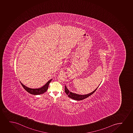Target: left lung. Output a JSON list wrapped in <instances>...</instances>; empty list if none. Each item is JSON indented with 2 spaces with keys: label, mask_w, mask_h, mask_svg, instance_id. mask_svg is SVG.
I'll return each instance as SVG.
<instances>
[{
  "label": "left lung",
  "mask_w": 133,
  "mask_h": 133,
  "mask_svg": "<svg viewBox=\"0 0 133 133\" xmlns=\"http://www.w3.org/2000/svg\"><path fill=\"white\" fill-rule=\"evenodd\" d=\"M98 87V86L96 88V89L94 90V91H92V92L89 93V94H85V95H79V94H76L75 93L71 92L69 91L68 89H67L66 86L65 85V92L69 98H71V99H74L75 100L79 101V100H82L85 99L86 98L89 97V96H90L91 95L93 94L96 91Z\"/></svg>",
  "instance_id": "1"
}]
</instances>
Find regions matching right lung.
<instances>
[{"label": "right lung", "instance_id": "add662e5", "mask_svg": "<svg viewBox=\"0 0 133 133\" xmlns=\"http://www.w3.org/2000/svg\"><path fill=\"white\" fill-rule=\"evenodd\" d=\"M52 80V79H51L50 80L48 81L47 83L44 85L42 86L41 88H39V89H31V88L27 87L25 85H24L21 82L20 83L22 85V87L24 88V89L30 94H33V95H39V94H44V92H45L47 90L49 84Z\"/></svg>", "mask_w": 133, "mask_h": 133}]
</instances>
